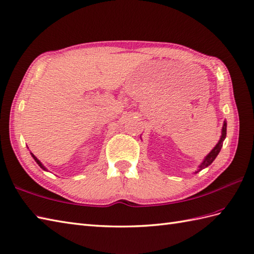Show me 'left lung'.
<instances>
[{
	"mask_svg": "<svg viewBox=\"0 0 254 254\" xmlns=\"http://www.w3.org/2000/svg\"><path fill=\"white\" fill-rule=\"evenodd\" d=\"M226 131H227V123H226V121H224V126H223V130H222V136H220L219 142L216 144V146H215V147L212 149V152H210V153L206 156V157L204 158L203 163H202L201 165H199L197 171H195V172H198V171H201L202 169L206 168V167L209 166L210 164H212L213 161H214V159L217 157V155L219 154L220 149H222V147H223L224 139L226 138Z\"/></svg>",
	"mask_w": 254,
	"mask_h": 254,
	"instance_id": "obj_1",
	"label": "left lung"
}]
</instances>
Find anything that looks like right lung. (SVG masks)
Here are the masks:
<instances>
[{"label": "right lung", "mask_w": 254, "mask_h": 254, "mask_svg": "<svg viewBox=\"0 0 254 254\" xmlns=\"http://www.w3.org/2000/svg\"><path fill=\"white\" fill-rule=\"evenodd\" d=\"M30 154H31V156H32V158H34V159L36 160V163H37L38 165H39V166L41 167V168H42V169H44V170H47V168H46V167H45L44 165H42V164L40 163V160H39V159H37V157H36V156H35L34 154H32V153H30Z\"/></svg>", "instance_id": "right-lung-1"}]
</instances>
